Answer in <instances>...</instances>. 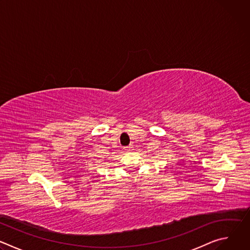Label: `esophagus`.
Here are the masks:
<instances>
[{
  "label": "esophagus",
  "instance_id": "esophagus-1",
  "mask_svg": "<svg viewBox=\"0 0 250 250\" xmlns=\"http://www.w3.org/2000/svg\"><path fill=\"white\" fill-rule=\"evenodd\" d=\"M132 148H133L132 146H125V150H128V151L132 150Z\"/></svg>",
  "mask_w": 250,
  "mask_h": 250
}]
</instances>
